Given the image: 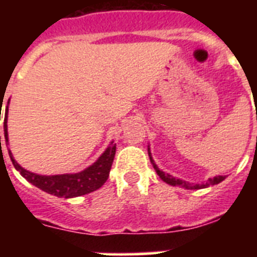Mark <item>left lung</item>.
<instances>
[{
  "mask_svg": "<svg viewBox=\"0 0 257 257\" xmlns=\"http://www.w3.org/2000/svg\"><path fill=\"white\" fill-rule=\"evenodd\" d=\"M148 155H149V160H151V163H152L153 168L156 169L157 175L160 176V179L163 180V181H165L167 184H169V185H173V187H181V188H185V189H201V188H207L209 187V185H216V184L221 183V181L225 179L224 176H216V177H213V179L207 180L205 183H201V184L188 183V181H184V180L181 179L173 177V176L169 175V173H165V172L160 171L159 167L155 164V161H153L152 155H151V149L149 148H148Z\"/></svg>",
  "mask_w": 257,
  "mask_h": 257,
  "instance_id": "1",
  "label": "left lung"
}]
</instances>
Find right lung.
I'll return each mask as SVG.
<instances>
[{
  "label": "right lung",
  "instance_id": "right-lung-1",
  "mask_svg": "<svg viewBox=\"0 0 257 257\" xmlns=\"http://www.w3.org/2000/svg\"><path fill=\"white\" fill-rule=\"evenodd\" d=\"M6 122H8V106L5 109V120H4L5 140L8 141V124ZM8 151H9L10 160L13 163L14 168L17 169L21 173L22 177H25L29 183H32L37 188L46 192V193L57 196V197L70 199V197H77V196L90 193V192L96 191V189L104 185V183L109 177V172H110V168H112L113 159H114V155H116V144L110 143L108 148L105 149V152L98 157V160L96 163H93L86 169H84V171L78 172V173H66V175L54 176H42L33 173V172L26 171V169H24L21 165L18 164L17 161L14 160L10 149H8Z\"/></svg>",
  "mask_w": 257,
  "mask_h": 257
}]
</instances>
